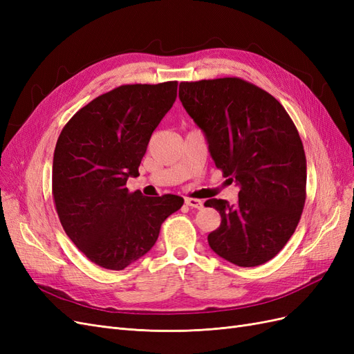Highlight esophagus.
I'll return each mask as SVG.
<instances>
[{"mask_svg":"<svg viewBox=\"0 0 354 354\" xmlns=\"http://www.w3.org/2000/svg\"><path fill=\"white\" fill-rule=\"evenodd\" d=\"M186 205H189L190 208H195V209H201L203 207V202L201 199H195V198H186L185 199Z\"/></svg>","mask_w":354,"mask_h":354,"instance_id":"1","label":"esophagus"}]
</instances>
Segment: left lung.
<instances>
[{
	"label": "left lung",
	"mask_w": 354,
	"mask_h": 354,
	"mask_svg": "<svg viewBox=\"0 0 354 354\" xmlns=\"http://www.w3.org/2000/svg\"><path fill=\"white\" fill-rule=\"evenodd\" d=\"M178 97L205 134L211 158L239 201L208 199L221 216L211 250L241 267L264 264L292 236L306 202V153L283 106L241 78L180 82Z\"/></svg>",
	"instance_id": "obj_1"
}]
</instances>
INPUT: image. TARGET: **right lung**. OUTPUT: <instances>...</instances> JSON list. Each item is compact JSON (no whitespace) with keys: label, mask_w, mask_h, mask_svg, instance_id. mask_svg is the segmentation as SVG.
<instances>
[{"label":"right lung","mask_w":354,"mask_h":354,"mask_svg":"<svg viewBox=\"0 0 354 354\" xmlns=\"http://www.w3.org/2000/svg\"><path fill=\"white\" fill-rule=\"evenodd\" d=\"M177 81L121 85L91 100L63 128L53 158V198L69 239L90 261L122 270L151 251L176 195L130 194L155 128L173 108Z\"/></svg>","instance_id":"obj_1"}]
</instances>
